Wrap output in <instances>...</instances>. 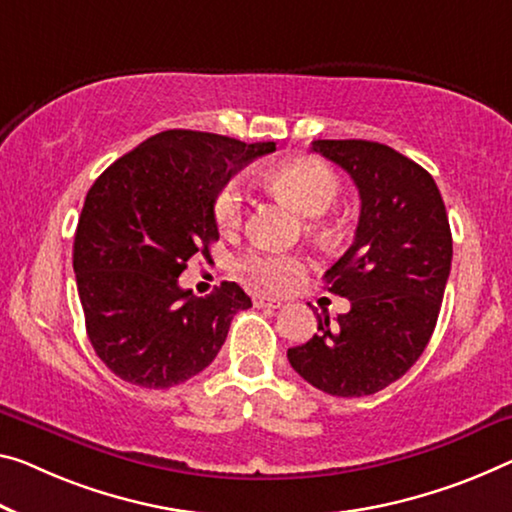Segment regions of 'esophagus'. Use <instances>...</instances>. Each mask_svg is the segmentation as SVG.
Here are the masks:
<instances>
[{"label":"esophagus","instance_id":"34e87169","mask_svg":"<svg viewBox=\"0 0 512 512\" xmlns=\"http://www.w3.org/2000/svg\"><path fill=\"white\" fill-rule=\"evenodd\" d=\"M283 302L277 300V297H267V295H254V306L258 309H279Z\"/></svg>","mask_w":512,"mask_h":512}]
</instances>
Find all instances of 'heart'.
Instances as JSON below:
<instances>
[{
    "instance_id": "b5f03b06",
    "label": "heart",
    "mask_w": 512,
    "mask_h": 512,
    "mask_svg": "<svg viewBox=\"0 0 512 512\" xmlns=\"http://www.w3.org/2000/svg\"><path fill=\"white\" fill-rule=\"evenodd\" d=\"M265 183L288 196L304 215L318 217L334 206L341 180L327 162L318 157H297L283 162L265 176ZM247 210V194L240 180H229L215 196V219L224 231H233L242 224ZM242 272L265 288L283 290L304 272V261L293 254H277V251H251L242 258Z\"/></svg>"
}]
</instances>
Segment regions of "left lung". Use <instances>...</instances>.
I'll list each match as a JSON object with an SVG mask.
<instances>
[{
	"mask_svg": "<svg viewBox=\"0 0 512 512\" xmlns=\"http://www.w3.org/2000/svg\"><path fill=\"white\" fill-rule=\"evenodd\" d=\"M355 180L361 212L350 249L325 272L329 293L350 311L288 350L290 366L313 387L341 398L371 396L403 377L435 332L451 272L446 208L426 169L364 139L311 144Z\"/></svg>",
	"mask_w": 512,
	"mask_h": 512,
	"instance_id": "obj_1",
	"label": "left lung"
}]
</instances>
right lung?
<instances>
[{
    "label": "right lung",
    "mask_w": 512,
    "mask_h": 512,
    "mask_svg": "<svg viewBox=\"0 0 512 512\" xmlns=\"http://www.w3.org/2000/svg\"><path fill=\"white\" fill-rule=\"evenodd\" d=\"M274 151V141L167 130L119 157L86 192L73 245L77 293L93 350L121 380L169 389L217 357L249 295L224 281L196 297L178 277L219 240L222 185Z\"/></svg>",
    "instance_id": "1"
}]
</instances>
